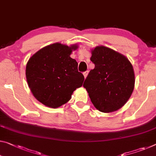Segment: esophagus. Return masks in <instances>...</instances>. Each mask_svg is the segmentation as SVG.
I'll return each mask as SVG.
<instances>
[{
	"instance_id": "1",
	"label": "esophagus",
	"mask_w": 156,
	"mask_h": 156,
	"mask_svg": "<svg viewBox=\"0 0 156 156\" xmlns=\"http://www.w3.org/2000/svg\"><path fill=\"white\" fill-rule=\"evenodd\" d=\"M88 74V71H86V72H84V73H83V76H84V78L85 79L86 78V76H87Z\"/></svg>"
}]
</instances>
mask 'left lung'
Instances as JSON below:
<instances>
[{
  "mask_svg": "<svg viewBox=\"0 0 156 156\" xmlns=\"http://www.w3.org/2000/svg\"><path fill=\"white\" fill-rule=\"evenodd\" d=\"M90 61L95 68L83 83L93 105L104 113L121 109L135 87L133 65L124 55L105 46L91 49Z\"/></svg>",
  "mask_w": 156,
  "mask_h": 156,
  "instance_id": "obj_1",
  "label": "left lung"
}]
</instances>
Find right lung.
I'll return each instance as SVG.
<instances>
[{
    "instance_id": "obj_1",
    "label": "right lung",
    "mask_w": 156,
    "mask_h": 156,
    "mask_svg": "<svg viewBox=\"0 0 156 156\" xmlns=\"http://www.w3.org/2000/svg\"><path fill=\"white\" fill-rule=\"evenodd\" d=\"M77 44L68 46L57 42L42 48L30 57L26 67L28 87L38 101L58 108L71 99L83 84L84 76L70 55Z\"/></svg>"
}]
</instances>
